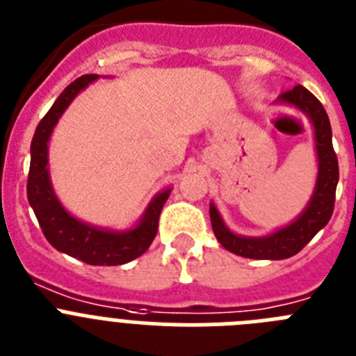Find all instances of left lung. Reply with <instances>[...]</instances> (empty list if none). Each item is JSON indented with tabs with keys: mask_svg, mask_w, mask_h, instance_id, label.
<instances>
[{
	"mask_svg": "<svg viewBox=\"0 0 356 356\" xmlns=\"http://www.w3.org/2000/svg\"><path fill=\"white\" fill-rule=\"evenodd\" d=\"M277 102L298 107L307 114L314 125L315 150H317V181L305 211L289 225L268 236H240L224 224L215 204H209L213 233L227 251L252 259H285L298 254L315 234L330 222L335 206V190L339 182V161L332 145V125L323 104L302 86L281 92Z\"/></svg>",
	"mask_w": 356,
	"mask_h": 356,
	"instance_id": "left-lung-1",
	"label": "left lung"
}]
</instances>
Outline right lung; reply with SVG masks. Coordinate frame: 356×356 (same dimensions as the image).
Returning a JSON list of instances; mask_svg holds the SVG:
<instances>
[{
    "label": "right lung",
    "mask_w": 356,
    "mask_h": 356,
    "mask_svg": "<svg viewBox=\"0 0 356 356\" xmlns=\"http://www.w3.org/2000/svg\"><path fill=\"white\" fill-rule=\"evenodd\" d=\"M97 79H100V75H84L71 82L39 122L30 147L26 193L46 240L57 251L89 265H123L143 254L154 242L161 209L172 190L161 191L154 197L136 227L129 231H111L89 225L70 215L55 195L48 172V143L54 127L73 98Z\"/></svg>",
    "instance_id": "right-lung-1"
}]
</instances>
